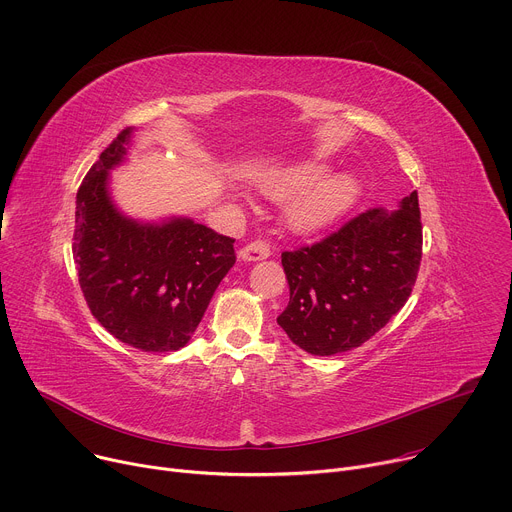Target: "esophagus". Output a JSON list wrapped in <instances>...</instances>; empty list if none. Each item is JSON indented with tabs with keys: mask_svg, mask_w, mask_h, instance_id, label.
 <instances>
[{
	"mask_svg": "<svg viewBox=\"0 0 512 512\" xmlns=\"http://www.w3.org/2000/svg\"><path fill=\"white\" fill-rule=\"evenodd\" d=\"M269 255H271V247L265 239H255L239 251V257L243 261H261V259H267Z\"/></svg>",
	"mask_w": 512,
	"mask_h": 512,
	"instance_id": "34e87169",
	"label": "esophagus"
}]
</instances>
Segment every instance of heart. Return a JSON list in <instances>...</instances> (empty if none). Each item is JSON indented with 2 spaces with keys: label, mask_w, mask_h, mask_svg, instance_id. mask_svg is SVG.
Instances as JSON below:
<instances>
[{
  "label": "heart",
  "mask_w": 512,
  "mask_h": 512,
  "mask_svg": "<svg viewBox=\"0 0 512 512\" xmlns=\"http://www.w3.org/2000/svg\"><path fill=\"white\" fill-rule=\"evenodd\" d=\"M322 176V168L306 166L298 170L294 176H289L285 182L269 186V194L281 196L285 192H296L306 188L310 183ZM358 186L356 180L348 174H334L302 192L287 208V221L296 231H314L326 227L344 214L354 198Z\"/></svg>",
  "instance_id": "b5f03b06"
}]
</instances>
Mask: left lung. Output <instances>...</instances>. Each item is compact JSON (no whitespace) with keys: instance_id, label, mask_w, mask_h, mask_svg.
Masks as SVG:
<instances>
[{"instance_id":"8db88e82","label":"left lung","mask_w":512,"mask_h":512,"mask_svg":"<svg viewBox=\"0 0 512 512\" xmlns=\"http://www.w3.org/2000/svg\"><path fill=\"white\" fill-rule=\"evenodd\" d=\"M417 190L401 208H369L314 245L281 253L289 304L277 324L310 354L367 342L405 306L421 265Z\"/></svg>"}]
</instances>
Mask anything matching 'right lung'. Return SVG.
I'll return each instance as SVG.
<instances>
[{
  "instance_id": "1",
  "label": "right lung",
  "mask_w": 512,
  "mask_h": 512,
  "mask_svg": "<svg viewBox=\"0 0 512 512\" xmlns=\"http://www.w3.org/2000/svg\"><path fill=\"white\" fill-rule=\"evenodd\" d=\"M129 133L107 145L77 192L72 257L87 306L107 332L143 352H172L190 340L235 265V239L190 218L154 227L121 216L107 172L121 162Z\"/></svg>"
}]
</instances>
